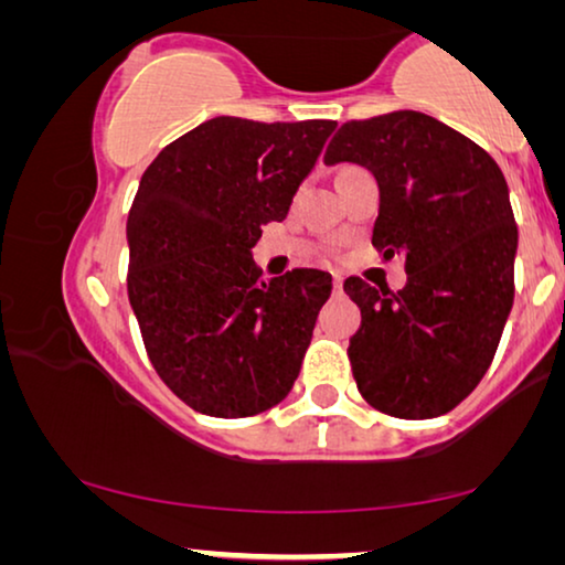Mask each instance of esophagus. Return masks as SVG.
I'll return each mask as SVG.
<instances>
[{"mask_svg":"<svg viewBox=\"0 0 565 565\" xmlns=\"http://www.w3.org/2000/svg\"><path fill=\"white\" fill-rule=\"evenodd\" d=\"M332 284H335L338 291H343V276H340V274L332 276Z\"/></svg>","mask_w":565,"mask_h":565,"instance_id":"1","label":"esophagus"}]
</instances>
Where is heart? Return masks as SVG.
I'll use <instances>...</instances> for the list:
<instances>
[{"mask_svg": "<svg viewBox=\"0 0 565 565\" xmlns=\"http://www.w3.org/2000/svg\"><path fill=\"white\" fill-rule=\"evenodd\" d=\"M343 171H345V169H343Z\"/></svg>", "mask_w": 565, "mask_h": 565, "instance_id": "obj_1", "label": "heart"}]
</instances>
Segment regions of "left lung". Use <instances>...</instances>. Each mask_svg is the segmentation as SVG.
<instances>
[{
  "mask_svg": "<svg viewBox=\"0 0 565 565\" xmlns=\"http://www.w3.org/2000/svg\"><path fill=\"white\" fill-rule=\"evenodd\" d=\"M340 161L376 177L371 243L386 258L402 253L407 271L399 291L345 279L361 307L353 379L384 415L440 417L489 371L514 301L518 222L504 173L471 138L412 109L345 122L324 150V163Z\"/></svg>",
  "mask_w": 565,
  "mask_h": 565,
  "instance_id": "left-lung-1",
  "label": "left lung"
}]
</instances>
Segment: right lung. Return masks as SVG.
Masks as SVG:
<instances>
[{
    "instance_id": "right-lung-1",
    "label": "right lung",
    "mask_w": 565,
    "mask_h": 565,
    "mask_svg": "<svg viewBox=\"0 0 565 565\" xmlns=\"http://www.w3.org/2000/svg\"><path fill=\"white\" fill-rule=\"evenodd\" d=\"M335 125L214 117L142 173L127 214V297L156 373L202 415H258L299 376L332 276L264 279L250 248L286 217Z\"/></svg>"
}]
</instances>
